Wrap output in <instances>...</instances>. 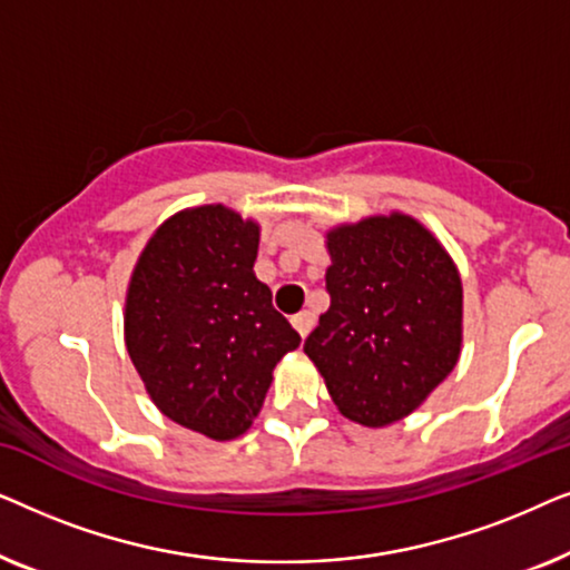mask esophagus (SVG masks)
I'll use <instances>...</instances> for the list:
<instances>
[{
	"label": "esophagus",
	"mask_w": 570,
	"mask_h": 570,
	"mask_svg": "<svg viewBox=\"0 0 570 570\" xmlns=\"http://www.w3.org/2000/svg\"><path fill=\"white\" fill-rule=\"evenodd\" d=\"M291 322H293L295 330H298L301 337H308V332L314 330V324H316V316L311 314V311H301V314H295Z\"/></svg>",
	"instance_id": "1"
}]
</instances>
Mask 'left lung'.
I'll return each mask as SVG.
<instances>
[{
	"mask_svg": "<svg viewBox=\"0 0 570 570\" xmlns=\"http://www.w3.org/2000/svg\"><path fill=\"white\" fill-rule=\"evenodd\" d=\"M326 248L332 303L303 350L342 415L384 428L454 371L462 277L439 238L402 213L337 225Z\"/></svg>",
	"mask_w": 570,
	"mask_h": 570,
	"instance_id": "obj_1",
	"label": "left lung"
}]
</instances>
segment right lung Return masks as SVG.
Wrapping results in <instances>:
<instances>
[{"instance_id":"obj_1","label":"right lung","mask_w":570,"mask_h":570,"mask_svg":"<svg viewBox=\"0 0 570 570\" xmlns=\"http://www.w3.org/2000/svg\"><path fill=\"white\" fill-rule=\"evenodd\" d=\"M259 225L223 205L176 213L131 272L124 340L163 415L213 441L259 415L279 357L301 334L254 275Z\"/></svg>"}]
</instances>
